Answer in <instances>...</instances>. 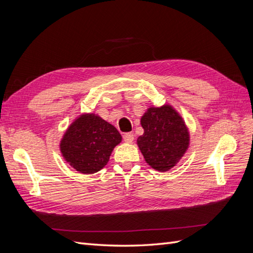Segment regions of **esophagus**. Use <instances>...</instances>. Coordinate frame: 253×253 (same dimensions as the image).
Instances as JSON below:
<instances>
[{
  "instance_id": "1",
  "label": "esophagus",
  "mask_w": 253,
  "mask_h": 253,
  "mask_svg": "<svg viewBox=\"0 0 253 253\" xmlns=\"http://www.w3.org/2000/svg\"><path fill=\"white\" fill-rule=\"evenodd\" d=\"M124 140L127 143H131L134 140V134L133 133H126L124 135Z\"/></svg>"
}]
</instances>
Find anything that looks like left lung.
Segmentation results:
<instances>
[{
  "instance_id": "1",
  "label": "left lung",
  "mask_w": 253,
  "mask_h": 253,
  "mask_svg": "<svg viewBox=\"0 0 253 253\" xmlns=\"http://www.w3.org/2000/svg\"><path fill=\"white\" fill-rule=\"evenodd\" d=\"M143 134L137 145L153 169L166 172L178 164L190 144L185 120L172 105L150 106L140 119Z\"/></svg>"
}]
</instances>
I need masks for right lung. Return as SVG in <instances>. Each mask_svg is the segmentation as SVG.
Returning <instances> with one entry per match:
<instances>
[{
	"label": "right lung",
	"mask_w": 253,
	"mask_h": 253,
	"mask_svg": "<svg viewBox=\"0 0 253 253\" xmlns=\"http://www.w3.org/2000/svg\"><path fill=\"white\" fill-rule=\"evenodd\" d=\"M122 140L117 128L94 113H84L67 127L60 141L65 162L82 174H94L109 163Z\"/></svg>",
	"instance_id": "add662e5"
}]
</instances>
